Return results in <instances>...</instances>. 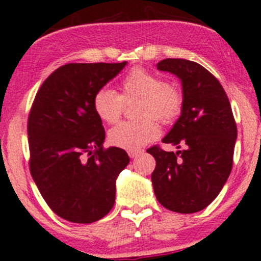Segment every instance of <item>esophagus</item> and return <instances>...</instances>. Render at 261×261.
Here are the masks:
<instances>
[{
    "mask_svg": "<svg viewBox=\"0 0 261 261\" xmlns=\"http://www.w3.org/2000/svg\"><path fill=\"white\" fill-rule=\"evenodd\" d=\"M141 153H143V151L141 150H129L128 151V155H129L130 159H136V157L141 155Z\"/></svg>",
    "mask_w": 261,
    "mask_h": 261,
    "instance_id": "34e87169",
    "label": "esophagus"
}]
</instances>
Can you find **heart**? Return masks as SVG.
Here are the masks:
<instances>
[{"label":"heart","mask_w":261,"mask_h":261,"mask_svg":"<svg viewBox=\"0 0 261 261\" xmlns=\"http://www.w3.org/2000/svg\"><path fill=\"white\" fill-rule=\"evenodd\" d=\"M139 99V121L122 122L112 128L109 140L124 150H139L160 134L157 120L170 123L178 118L182 109V95L178 88L167 85L162 79L146 70L136 67L121 82V94L104 87L94 94L93 108L106 123L120 120L124 101Z\"/></svg>","instance_id":"b5f03b06"}]
</instances>
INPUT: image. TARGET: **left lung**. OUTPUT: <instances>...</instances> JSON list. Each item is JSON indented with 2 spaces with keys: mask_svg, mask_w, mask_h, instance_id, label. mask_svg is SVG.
Segmentation results:
<instances>
[{
  "mask_svg": "<svg viewBox=\"0 0 261 261\" xmlns=\"http://www.w3.org/2000/svg\"><path fill=\"white\" fill-rule=\"evenodd\" d=\"M160 71L181 82L182 109L178 121L163 138L182 150H147L156 160L151 174L157 201L182 214L202 211L214 201L232 168L237 128L226 93L215 77L195 62L163 59Z\"/></svg>",
  "mask_w": 261,
  "mask_h": 261,
  "instance_id": "8db88e82",
  "label": "left lung"
}]
</instances>
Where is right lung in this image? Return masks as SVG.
Masks as SVG:
<instances>
[{"mask_svg":"<svg viewBox=\"0 0 261 261\" xmlns=\"http://www.w3.org/2000/svg\"><path fill=\"white\" fill-rule=\"evenodd\" d=\"M127 65L66 64L41 88L28 121L30 172L50 209L89 224L114 207L116 179L129 163L123 149H104L105 130L93 98Z\"/></svg>","mask_w":261,"mask_h":261,"instance_id":"right-lung-1","label":"right lung"}]
</instances>
